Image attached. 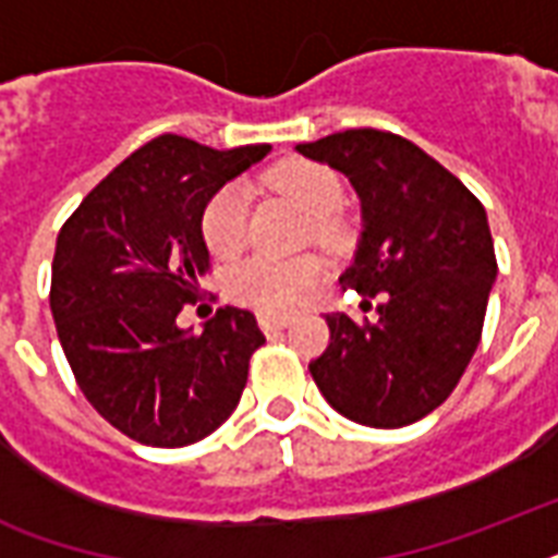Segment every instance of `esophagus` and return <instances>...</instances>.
Here are the masks:
<instances>
[{"label": "esophagus", "mask_w": 558, "mask_h": 558, "mask_svg": "<svg viewBox=\"0 0 558 558\" xmlns=\"http://www.w3.org/2000/svg\"><path fill=\"white\" fill-rule=\"evenodd\" d=\"M257 324H260L263 332H278V330H287L292 318L289 315H271V313H260L257 315Z\"/></svg>", "instance_id": "esophagus-1"}]
</instances>
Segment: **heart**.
Listing matches in <instances>:
<instances>
[{
    "instance_id": "b5f03b06",
    "label": "heart",
    "mask_w": 558,
    "mask_h": 558,
    "mask_svg": "<svg viewBox=\"0 0 558 558\" xmlns=\"http://www.w3.org/2000/svg\"><path fill=\"white\" fill-rule=\"evenodd\" d=\"M271 187L287 193L313 219H330L341 208L344 187L341 179L315 161H287L269 177ZM248 231V191L243 185H226L205 205L202 214V240L208 252L219 260H228L243 252ZM322 280V266L313 257L298 260H275V257H252L228 271V295L236 304L252 306L260 313L283 315L295 310L310 289Z\"/></svg>"
}]
</instances>
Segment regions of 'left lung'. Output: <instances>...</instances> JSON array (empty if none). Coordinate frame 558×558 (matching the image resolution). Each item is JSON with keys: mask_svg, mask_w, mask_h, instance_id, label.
<instances>
[{"mask_svg": "<svg viewBox=\"0 0 558 558\" xmlns=\"http://www.w3.org/2000/svg\"><path fill=\"white\" fill-rule=\"evenodd\" d=\"M348 177L362 234L344 289L381 295L379 322L327 315L330 348L310 362L341 416L402 428L446 402L481 341L498 263L484 205L402 135L344 130L298 144Z\"/></svg>", "mask_w": 558, "mask_h": 558, "instance_id": "left-lung-1", "label": "left lung"}]
</instances>
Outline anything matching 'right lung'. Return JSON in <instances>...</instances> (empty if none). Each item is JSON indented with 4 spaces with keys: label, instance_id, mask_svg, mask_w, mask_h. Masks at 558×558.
Here are the masks:
<instances>
[{
    "label": "right lung",
    "instance_id": "1",
    "mask_svg": "<svg viewBox=\"0 0 558 558\" xmlns=\"http://www.w3.org/2000/svg\"><path fill=\"white\" fill-rule=\"evenodd\" d=\"M269 150L159 135L60 228L51 315L63 353L95 411L144 446L179 449L217 432L266 341L248 310H219L199 336L177 315L210 269L205 205Z\"/></svg>",
    "mask_w": 558,
    "mask_h": 558
}]
</instances>
